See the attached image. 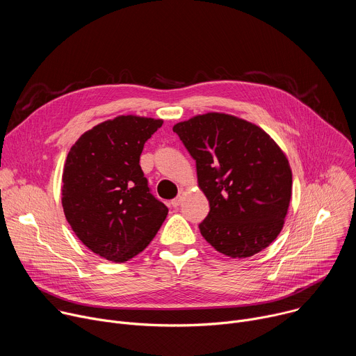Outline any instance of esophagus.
I'll list each match as a JSON object with an SVG mask.
<instances>
[{"mask_svg": "<svg viewBox=\"0 0 356 356\" xmlns=\"http://www.w3.org/2000/svg\"><path fill=\"white\" fill-rule=\"evenodd\" d=\"M180 202H181V193H180L176 198H173V200L170 201V204H172V207H179Z\"/></svg>", "mask_w": 356, "mask_h": 356, "instance_id": "obj_1", "label": "esophagus"}]
</instances>
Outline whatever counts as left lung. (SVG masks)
<instances>
[{"mask_svg": "<svg viewBox=\"0 0 356 356\" xmlns=\"http://www.w3.org/2000/svg\"><path fill=\"white\" fill-rule=\"evenodd\" d=\"M195 161L210 213L198 228L222 255L248 258L280 234L291 197V170L276 142L259 127L209 113L173 127Z\"/></svg>", "mask_w": 356, "mask_h": 356, "instance_id": "1", "label": "left lung"}]
</instances>
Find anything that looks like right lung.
<instances>
[{
    "label": "right lung",
    "instance_id": "1",
    "mask_svg": "<svg viewBox=\"0 0 356 356\" xmlns=\"http://www.w3.org/2000/svg\"><path fill=\"white\" fill-rule=\"evenodd\" d=\"M162 120L121 115L84 132L62 177V206L77 238L111 262H127L154 239L168 207L150 193L139 165Z\"/></svg>",
    "mask_w": 356,
    "mask_h": 356
}]
</instances>
